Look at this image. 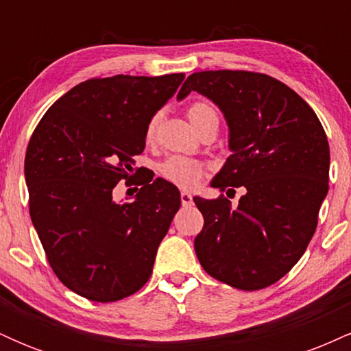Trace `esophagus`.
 <instances>
[{
    "label": "esophagus",
    "instance_id": "34e87169",
    "mask_svg": "<svg viewBox=\"0 0 351 351\" xmlns=\"http://www.w3.org/2000/svg\"><path fill=\"white\" fill-rule=\"evenodd\" d=\"M191 203H193V196L189 195L188 191H181V204H183V206H191Z\"/></svg>",
    "mask_w": 351,
    "mask_h": 351
}]
</instances>
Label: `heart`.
<instances>
[{
	"instance_id": "1",
	"label": "heart",
	"mask_w": 351,
	"mask_h": 351,
	"mask_svg": "<svg viewBox=\"0 0 351 351\" xmlns=\"http://www.w3.org/2000/svg\"><path fill=\"white\" fill-rule=\"evenodd\" d=\"M186 114L189 122L198 130V134L209 125L219 127V114L209 102H193L188 107ZM160 122H162V114H155L148 120L147 128H145L147 143L155 142ZM158 170L165 180L171 181L181 188H195L204 176L203 165L195 162V160L184 158V156H170L160 165Z\"/></svg>"
}]
</instances>
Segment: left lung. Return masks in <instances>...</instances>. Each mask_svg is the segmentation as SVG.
<instances>
[{"label": "left lung", "mask_w": 351, "mask_h": 351, "mask_svg": "<svg viewBox=\"0 0 351 351\" xmlns=\"http://www.w3.org/2000/svg\"><path fill=\"white\" fill-rule=\"evenodd\" d=\"M191 90L213 100L229 127L232 155L211 184L245 191L237 208L223 196L193 198L204 217L196 256L209 276L231 287H269L297 264L315 232L328 193L327 135L312 107L271 75L195 72L178 100Z\"/></svg>", "instance_id": "1"}]
</instances>
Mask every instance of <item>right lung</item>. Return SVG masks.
<instances>
[{
	"label": "right lung",
	"instance_id": "add662e5",
	"mask_svg": "<svg viewBox=\"0 0 351 351\" xmlns=\"http://www.w3.org/2000/svg\"><path fill=\"white\" fill-rule=\"evenodd\" d=\"M183 79H88L64 94L31 136L24 160L31 221L59 280L88 300H120L150 279L181 206L178 188L140 181L130 203H117L112 191L142 170L132 175L148 120Z\"/></svg>",
	"mask_w": 351,
	"mask_h": 351
}]
</instances>
